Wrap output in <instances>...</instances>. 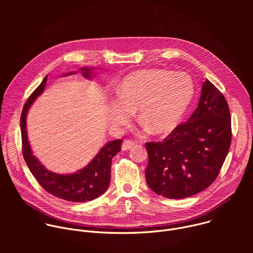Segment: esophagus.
<instances>
[{"instance_id":"esophagus-1","label":"esophagus","mask_w":253,"mask_h":253,"mask_svg":"<svg viewBox=\"0 0 253 253\" xmlns=\"http://www.w3.org/2000/svg\"><path fill=\"white\" fill-rule=\"evenodd\" d=\"M135 142L132 141V140H125L123 143H122V150L126 151V150H129L131 149L133 146H135Z\"/></svg>"}]
</instances>
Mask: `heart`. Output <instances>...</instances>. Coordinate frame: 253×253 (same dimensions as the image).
I'll return each instance as SVG.
<instances>
[{
    "label": "heart",
    "mask_w": 253,
    "mask_h": 253,
    "mask_svg": "<svg viewBox=\"0 0 253 253\" xmlns=\"http://www.w3.org/2000/svg\"><path fill=\"white\" fill-rule=\"evenodd\" d=\"M194 95V83L185 73L150 69L125 77L109 103L108 115L112 126L120 128L133 116L153 133L171 130L181 119Z\"/></svg>",
    "instance_id": "heart-1"
}]
</instances>
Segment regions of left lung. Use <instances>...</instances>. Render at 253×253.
Here are the masks:
<instances>
[{
    "label": "left lung",
    "instance_id": "8db88e82",
    "mask_svg": "<svg viewBox=\"0 0 253 253\" xmlns=\"http://www.w3.org/2000/svg\"><path fill=\"white\" fill-rule=\"evenodd\" d=\"M230 143L228 104L206 79L198 106L189 119L162 142L146 143L148 186L169 199L186 198L203 191L218 176Z\"/></svg>",
    "mask_w": 253,
    "mask_h": 253
}]
</instances>
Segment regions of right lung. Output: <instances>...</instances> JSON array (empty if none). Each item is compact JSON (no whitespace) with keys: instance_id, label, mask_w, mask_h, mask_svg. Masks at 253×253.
<instances>
[{"instance_id":"obj_1","label":"right lung","mask_w":253,"mask_h":253,"mask_svg":"<svg viewBox=\"0 0 253 253\" xmlns=\"http://www.w3.org/2000/svg\"><path fill=\"white\" fill-rule=\"evenodd\" d=\"M94 68H81L82 75L86 79H92ZM76 74V72H69L63 76ZM48 75L27 100L21 115L22 148L24 159L34 177L39 184L50 194L72 202L91 201L103 193L109 187L111 178L112 158L121 150L122 140L109 141L101 148L93 160L84 168L71 174H58L45 168L36 158L31 149L27 134V114L33 102L37 99L46 87Z\"/></svg>"}]
</instances>
